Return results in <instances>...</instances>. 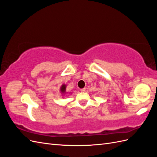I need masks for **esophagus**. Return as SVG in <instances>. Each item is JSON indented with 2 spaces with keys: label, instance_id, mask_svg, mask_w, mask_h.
<instances>
[{
  "label": "esophagus",
  "instance_id": "1",
  "mask_svg": "<svg viewBox=\"0 0 157 157\" xmlns=\"http://www.w3.org/2000/svg\"><path fill=\"white\" fill-rule=\"evenodd\" d=\"M85 90H86V88H84L80 89V91H81V92H85Z\"/></svg>",
  "mask_w": 157,
  "mask_h": 157
}]
</instances>
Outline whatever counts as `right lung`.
Segmentation results:
<instances>
[{"label":"right lung","mask_w":157,"mask_h":157,"mask_svg":"<svg viewBox=\"0 0 157 157\" xmlns=\"http://www.w3.org/2000/svg\"><path fill=\"white\" fill-rule=\"evenodd\" d=\"M65 90H66V85H65V84H63L62 86H61V89H60V90H61V93H63V94H65Z\"/></svg>","instance_id":"right-lung-1"}]
</instances>
